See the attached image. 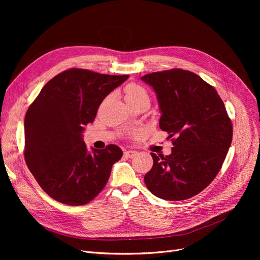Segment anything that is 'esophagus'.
Segmentation results:
<instances>
[{
	"mask_svg": "<svg viewBox=\"0 0 260 260\" xmlns=\"http://www.w3.org/2000/svg\"><path fill=\"white\" fill-rule=\"evenodd\" d=\"M124 155H125L127 158H135L136 156L138 155V153L136 152V151H126V152L124 153Z\"/></svg>",
	"mask_w": 260,
	"mask_h": 260,
	"instance_id": "1",
	"label": "esophagus"
}]
</instances>
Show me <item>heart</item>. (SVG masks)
Instances as JSON below:
<instances>
[{
    "mask_svg": "<svg viewBox=\"0 0 260 260\" xmlns=\"http://www.w3.org/2000/svg\"><path fill=\"white\" fill-rule=\"evenodd\" d=\"M125 98L126 100H137L140 98H148V95L142 86L131 83L125 87Z\"/></svg>",
    "mask_w": 260,
    "mask_h": 260,
    "instance_id": "1",
    "label": "heart"
}]
</instances>
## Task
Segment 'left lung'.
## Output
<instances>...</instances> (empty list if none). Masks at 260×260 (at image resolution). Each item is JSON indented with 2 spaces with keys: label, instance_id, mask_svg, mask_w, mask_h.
Listing matches in <instances>:
<instances>
[{
  "label": "left lung",
  "instance_id": "obj_1",
  "mask_svg": "<svg viewBox=\"0 0 260 260\" xmlns=\"http://www.w3.org/2000/svg\"><path fill=\"white\" fill-rule=\"evenodd\" d=\"M151 85L160 108L159 126L172 139L169 156L152 153L144 182L155 196L172 201L199 194L220 171L233 126L216 89L198 75L175 68L141 78Z\"/></svg>",
  "mask_w": 260,
  "mask_h": 260
}]
</instances>
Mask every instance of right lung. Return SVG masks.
Segmentation results:
<instances>
[{
  "instance_id": "1",
  "label": "right lung",
  "mask_w": 260,
  "mask_h": 260,
  "mask_svg": "<svg viewBox=\"0 0 260 260\" xmlns=\"http://www.w3.org/2000/svg\"><path fill=\"white\" fill-rule=\"evenodd\" d=\"M127 75L71 68L48 81L26 113L25 161L44 192L68 206H83L104 188L121 148H91L83 141L106 95Z\"/></svg>"
}]
</instances>
